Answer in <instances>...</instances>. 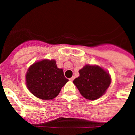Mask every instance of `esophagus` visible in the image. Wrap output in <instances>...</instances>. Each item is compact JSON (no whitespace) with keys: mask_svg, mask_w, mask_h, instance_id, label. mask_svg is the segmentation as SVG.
Here are the masks:
<instances>
[{"mask_svg":"<svg viewBox=\"0 0 135 135\" xmlns=\"http://www.w3.org/2000/svg\"><path fill=\"white\" fill-rule=\"evenodd\" d=\"M74 78H75L74 76H72V77H71V78H70V79H69V80H70V81H73L74 80Z\"/></svg>","mask_w":135,"mask_h":135,"instance_id":"34e87169","label":"esophagus"}]
</instances>
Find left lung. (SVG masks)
Wrapping results in <instances>:
<instances>
[{
	"mask_svg": "<svg viewBox=\"0 0 135 135\" xmlns=\"http://www.w3.org/2000/svg\"><path fill=\"white\" fill-rule=\"evenodd\" d=\"M79 74L73 83L81 95L89 100L101 97L111 84L109 73L98 65H85L79 70Z\"/></svg>",
	"mask_w": 135,
	"mask_h": 135,
	"instance_id": "obj_1",
	"label": "left lung"
}]
</instances>
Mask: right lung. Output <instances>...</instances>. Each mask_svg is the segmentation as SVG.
I'll return each mask as SVG.
<instances>
[{
  "label": "right lung",
  "mask_w": 135,
  "mask_h": 135,
  "mask_svg": "<svg viewBox=\"0 0 135 135\" xmlns=\"http://www.w3.org/2000/svg\"><path fill=\"white\" fill-rule=\"evenodd\" d=\"M26 79L30 93L42 100L54 99L68 82L54 59H44L32 64L26 73Z\"/></svg>",
  "instance_id": "obj_1"
}]
</instances>
